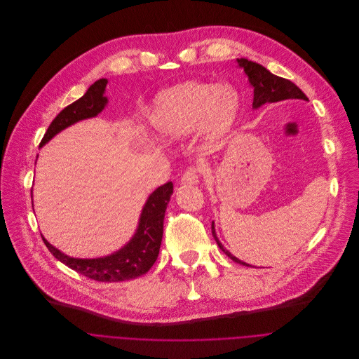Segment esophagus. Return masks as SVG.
I'll use <instances>...</instances> for the list:
<instances>
[{
  "mask_svg": "<svg viewBox=\"0 0 359 359\" xmlns=\"http://www.w3.org/2000/svg\"><path fill=\"white\" fill-rule=\"evenodd\" d=\"M181 182L182 184H198L199 182V170L196 167H191L188 168L182 177H181Z\"/></svg>",
  "mask_w": 359,
  "mask_h": 359,
  "instance_id": "esophagus-1",
  "label": "esophagus"
}]
</instances>
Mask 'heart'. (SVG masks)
<instances>
[{
	"label": "heart",
	"mask_w": 359,
	"mask_h": 359,
	"mask_svg": "<svg viewBox=\"0 0 359 359\" xmlns=\"http://www.w3.org/2000/svg\"><path fill=\"white\" fill-rule=\"evenodd\" d=\"M239 109L236 93L208 82H188L167 90L158 100L154 126L170 138H181L202 126L208 138L228 131Z\"/></svg>",
	"instance_id": "heart-1"
}]
</instances>
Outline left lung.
I'll list each match as a JSON object with an SVG mask.
<instances>
[{
    "mask_svg": "<svg viewBox=\"0 0 359 359\" xmlns=\"http://www.w3.org/2000/svg\"><path fill=\"white\" fill-rule=\"evenodd\" d=\"M238 66L243 69L246 74L250 86L253 88V109H259L266 103H277L281 100H287V99H302V100H309L307 96L290 81L283 79L280 76L273 75L270 70H267L264 66L252 62L249 59L241 57L236 59ZM212 236L217 241L218 246L221 250L231 257L233 262L243 264V266H250L238 257H235L228 249L224 248V245L219 242L217 236V231H215V224L212 222Z\"/></svg>",
    "mask_w": 359,
    "mask_h": 359,
    "instance_id": "1",
    "label": "left lung"
}]
</instances>
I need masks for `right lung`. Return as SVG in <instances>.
<instances>
[{"label":"right lung","instance_id":"1","mask_svg":"<svg viewBox=\"0 0 359 359\" xmlns=\"http://www.w3.org/2000/svg\"><path fill=\"white\" fill-rule=\"evenodd\" d=\"M107 82V79L96 81L81 99L65 107L48 127L39 149L66 127L86 118L96 117L99 113H102L109 103V99L104 96ZM172 182H167L150 194L141 209L138 225L131 239L123 248L107 256L96 259L70 257L52 246L43 236L42 239L49 252L59 262L89 278L114 283L140 277L151 269L158 257L163 241L165 209L172 195Z\"/></svg>","mask_w":359,"mask_h":359}]
</instances>
